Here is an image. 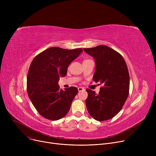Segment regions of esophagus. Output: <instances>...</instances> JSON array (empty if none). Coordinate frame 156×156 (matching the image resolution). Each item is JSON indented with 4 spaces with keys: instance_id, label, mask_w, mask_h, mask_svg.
<instances>
[{
    "instance_id": "esophagus-1",
    "label": "esophagus",
    "mask_w": 156,
    "mask_h": 156,
    "mask_svg": "<svg viewBox=\"0 0 156 156\" xmlns=\"http://www.w3.org/2000/svg\"><path fill=\"white\" fill-rule=\"evenodd\" d=\"M78 91H79V92H81V91H83V90H84L85 88H83V87H78Z\"/></svg>"
}]
</instances>
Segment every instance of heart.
Here are the masks:
<instances>
[{
	"mask_svg": "<svg viewBox=\"0 0 156 156\" xmlns=\"http://www.w3.org/2000/svg\"><path fill=\"white\" fill-rule=\"evenodd\" d=\"M85 61H86V60H85Z\"/></svg>",
	"mask_w": 156,
	"mask_h": 156,
	"instance_id": "heart-1",
	"label": "heart"
}]
</instances>
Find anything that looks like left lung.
<instances>
[{"instance_id": "left-lung-1", "label": "left lung", "mask_w": 156, "mask_h": 156, "mask_svg": "<svg viewBox=\"0 0 156 156\" xmlns=\"http://www.w3.org/2000/svg\"><path fill=\"white\" fill-rule=\"evenodd\" d=\"M95 59L93 80L103 86L97 94L87 89L86 105L94 119L102 121L115 116L123 106L129 94V76L122 55L106 45L83 48Z\"/></svg>"}]
</instances>
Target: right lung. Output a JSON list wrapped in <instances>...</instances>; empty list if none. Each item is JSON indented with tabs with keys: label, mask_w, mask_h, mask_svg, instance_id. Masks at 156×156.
I'll use <instances>...</instances> for the list:
<instances>
[{
	"label": "right lung",
	"mask_w": 156,
	"mask_h": 156,
	"mask_svg": "<svg viewBox=\"0 0 156 156\" xmlns=\"http://www.w3.org/2000/svg\"><path fill=\"white\" fill-rule=\"evenodd\" d=\"M81 48L64 49L53 47L32 61L27 76V92L41 116L52 121L64 117L78 90L71 87L60 89V77L67 74L69 64L82 52Z\"/></svg>",
	"instance_id": "1"
}]
</instances>
